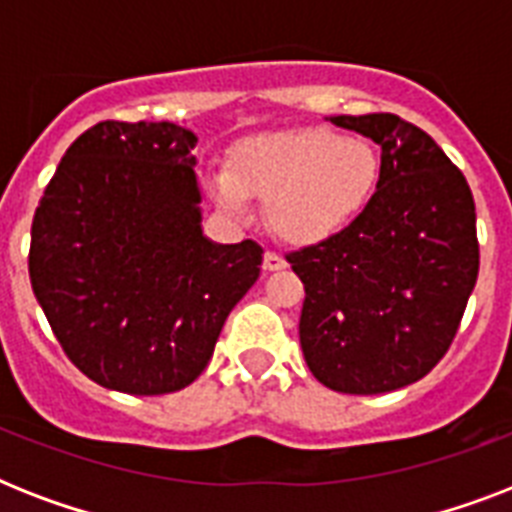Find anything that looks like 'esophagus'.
Masks as SVG:
<instances>
[{"mask_svg": "<svg viewBox=\"0 0 512 512\" xmlns=\"http://www.w3.org/2000/svg\"><path fill=\"white\" fill-rule=\"evenodd\" d=\"M263 268L268 273H271V271H281V268H287V260H284V257H281L279 252H271V249H268V252H265V255H263Z\"/></svg>", "mask_w": 512, "mask_h": 512, "instance_id": "obj_1", "label": "esophagus"}]
</instances>
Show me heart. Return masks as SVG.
<instances>
[{
  "label": "heart",
  "mask_w": 512,
  "mask_h": 512,
  "mask_svg": "<svg viewBox=\"0 0 512 512\" xmlns=\"http://www.w3.org/2000/svg\"><path fill=\"white\" fill-rule=\"evenodd\" d=\"M380 185V154L366 138L335 130H279L236 143L217 201L241 215L247 196L265 199L268 223L289 244H319L369 207Z\"/></svg>",
  "instance_id": "b5f03b06"
}]
</instances>
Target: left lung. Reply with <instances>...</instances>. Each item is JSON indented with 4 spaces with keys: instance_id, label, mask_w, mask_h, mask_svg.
Instances as JSON below:
<instances>
[{
    "instance_id": "1",
    "label": "left lung",
    "mask_w": 512,
    "mask_h": 512,
    "mask_svg": "<svg viewBox=\"0 0 512 512\" xmlns=\"http://www.w3.org/2000/svg\"><path fill=\"white\" fill-rule=\"evenodd\" d=\"M382 148L380 185L356 223L289 252L305 287L300 345L337 393L422 380L446 356L478 279L476 201L436 140L396 114L332 116Z\"/></svg>"
}]
</instances>
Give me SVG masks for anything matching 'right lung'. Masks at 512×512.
I'll use <instances>...</instances> for the list:
<instances>
[{
    "label": "right lung",
    "mask_w": 512,
    "mask_h": 512,
    "mask_svg": "<svg viewBox=\"0 0 512 512\" xmlns=\"http://www.w3.org/2000/svg\"><path fill=\"white\" fill-rule=\"evenodd\" d=\"M193 146L172 122H98L34 212V295L71 364L103 388L164 396L191 385L260 276L257 241L201 233Z\"/></svg>",
    "instance_id": "add662e5"
}]
</instances>
